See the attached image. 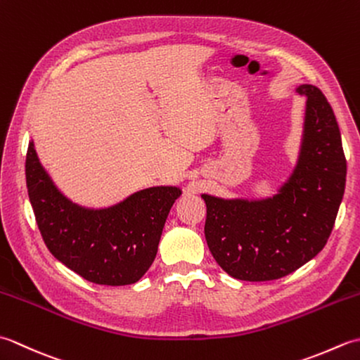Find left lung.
I'll use <instances>...</instances> for the list:
<instances>
[{
  "instance_id": "obj_1",
  "label": "left lung",
  "mask_w": 360,
  "mask_h": 360,
  "mask_svg": "<svg viewBox=\"0 0 360 360\" xmlns=\"http://www.w3.org/2000/svg\"><path fill=\"white\" fill-rule=\"evenodd\" d=\"M307 96L297 165L267 200H223L202 195L204 233L213 258L233 278L277 280L314 258L330 238L345 192L347 159L330 102L312 85Z\"/></svg>"
}]
</instances>
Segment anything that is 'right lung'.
<instances>
[{
	"mask_svg": "<svg viewBox=\"0 0 360 360\" xmlns=\"http://www.w3.org/2000/svg\"><path fill=\"white\" fill-rule=\"evenodd\" d=\"M26 184L44 244L58 262L96 285L125 286L150 269L178 187H151L106 209H85L58 192L37 158L26 155Z\"/></svg>",
	"mask_w": 360,
	"mask_h": 360,
	"instance_id": "add662e5",
	"label": "right lung"
}]
</instances>
